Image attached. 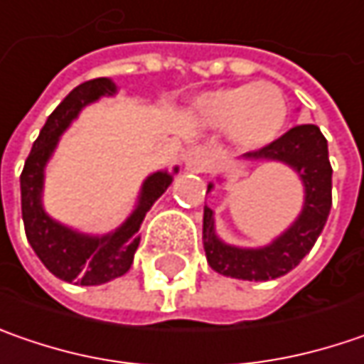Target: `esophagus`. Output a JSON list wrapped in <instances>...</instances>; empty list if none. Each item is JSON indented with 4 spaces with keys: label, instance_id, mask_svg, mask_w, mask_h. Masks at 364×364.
<instances>
[{
    "label": "esophagus",
    "instance_id": "esophagus-1",
    "mask_svg": "<svg viewBox=\"0 0 364 364\" xmlns=\"http://www.w3.org/2000/svg\"><path fill=\"white\" fill-rule=\"evenodd\" d=\"M212 163V154L208 149H203V146H193L191 151L187 152V156H185V165L187 168H191V171H205L208 166Z\"/></svg>",
    "mask_w": 364,
    "mask_h": 364
}]
</instances>
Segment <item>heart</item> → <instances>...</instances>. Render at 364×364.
<instances>
[{"instance_id":"b5f03b06","label":"heart","mask_w":364,"mask_h":364,"mask_svg":"<svg viewBox=\"0 0 364 364\" xmlns=\"http://www.w3.org/2000/svg\"><path fill=\"white\" fill-rule=\"evenodd\" d=\"M198 109L205 122L230 128L234 140L246 149L271 144L287 119L285 95L269 81L210 91L199 97Z\"/></svg>"}]
</instances>
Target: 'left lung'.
Instances as JSON below:
<instances>
[{
	"instance_id": "8db88e82",
	"label": "left lung",
	"mask_w": 364,
	"mask_h": 364,
	"mask_svg": "<svg viewBox=\"0 0 364 364\" xmlns=\"http://www.w3.org/2000/svg\"><path fill=\"white\" fill-rule=\"evenodd\" d=\"M245 156L252 161H283L293 166L306 185L304 212L273 245L259 250H245L218 240L213 234L212 210L205 208L203 248L210 267L220 275L245 281H269L287 275L293 267H297L324 230L332 208V166L328 159V142L318 126L301 124L293 126L271 144L246 152ZM208 189H212V185Z\"/></svg>"
}]
</instances>
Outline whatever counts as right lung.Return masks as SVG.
Listing matches in <instances>:
<instances>
[{
  "instance_id": "1",
  "label": "right lung",
  "mask_w": 364,
  "mask_h": 364,
  "mask_svg": "<svg viewBox=\"0 0 364 364\" xmlns=\"http://www.w3.org/2000/svg\"><path fill=\"white\" fill-rule=\"evenodd\" d=\"M114 91V83L105 77L91 79L73 89L42 126L20 175L26 238L38 255L42 264L53 275L69 283L75 281L81 285H102L105 281L128 273L134 261L136 248L140 245V224L152 203L165 193L166 187L173 181L171 175L163 171L151 175L144 181L140 203L134 213L126 220L122 228L102 238L77 234L56 224L55 220L44 213L40 203L42 173L48 156L55 151L58 136L63 134V130L71 124V119L79 114L83 105L95 102L102 95H112Z\"/></svg>"
}]
</instances>
